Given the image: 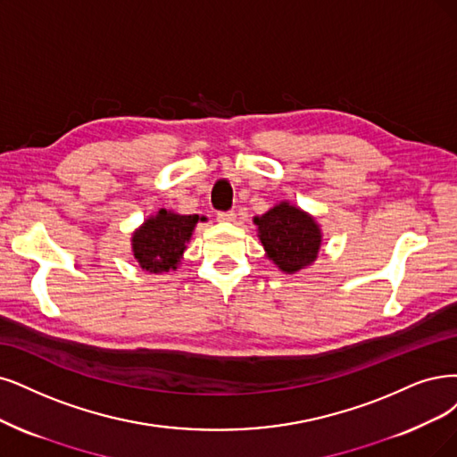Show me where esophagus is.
<instances>
[{
  "mask_svg": "<svg viewBox=\"0 0 457 457\" xmlns=\"http://www.w3.org/2000/svg\"><path fill=\"white\" fill-rule=\"evenodd\" d=\"M216 218L220 220V222H233L235 220V211H226V212H218Z\"/></svg>",
  "mask_w": 457,
  "mask_h": 457,
  "instance_id": "obj_1",
  "label": "esophagus"
}]
</instances>
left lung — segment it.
Wrapping results in <instances>:
<instances>
[{
	"label": "left lung",
	"mask_w": 457,
	"mask_h": 457,
	"mask_svg": "<svg viewBox=\"0 0 457 457\" xmlns=\"http://www.w3.org/2000/svg\"><path fill=\"white\" fill-rule=\"evenodd\" d=\"M254 222L267 256L282 271L295 273L316 260L322 235L307 212L284 201L263 216H256Z\"/></svg>",
	"instance_id": "left-lung-1"
}]
</instances>
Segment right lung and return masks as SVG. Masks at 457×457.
I'll return each instance as SVG.
<instances>
[{
    "mask_svg": "<svg viewBox=\"0 0 457 457\" xmlns=\"http://www.w3.org/2000/svg\"><path fill=\"white\" fill-rule=\"evenodd\" d=\"M199 220L205 218L197 214L180 216L162 209L133 233L135 260L150 273H167L169 269H177L186 243L190 241Z\"/></svg>",
    "mask_w": 457,
    "mask_h": 457,
    "instance_id": "add662e5",
    "label": "right lung"
}]
</instances>
